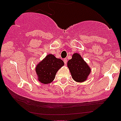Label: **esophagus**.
Instances as JSON below:
<instances>
[{"label":"esophagus","mask_w":121,"mask_h":121,"mask_svg":"<svg viewBox=\"0 0 121 121\" xmlns=\"http://www.w3.org/2000/svg\"><path fill=\"white\" fill-rule=\"evenodd\" d=\"M64 62L65 64H66V63H67V59H66V58L64 59Z\"/></svg>","instance_id":"34e87169"}]
</instances>
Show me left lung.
<instances>
[{
	"label": "left lung",
	"mask_w": 121,
	"mask_h": 121,
	"mask_svg": "<svg viewBox=\"0 0 121 121\" xmlns=\"http://www.w3.org/2000/svg\"><path fill=\"white\" fill-rule=\"evenodd\" d=\"M67 65L72 78L74 81L78 82L85 81L91 73L89 66L77 53L73 54L72 59L68 61Z\"/></svg>",
	"instance_id": "obj_1"
}]
</instances>
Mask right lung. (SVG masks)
Here are the masks:
<instances>
[{
  "instance_id": "add662e5",
  "label": "right lung",
  "mask_w": 121,
  "mask_h": 121,
  "mask_svg": "<svg viewBox=\"0 0 121 121\" xmlns=\"http://www.w3.org/2000/svg\"><path fill=\"white\" fill-rule=\"evenodd\" d=\"M64 65L63 61L54 55H48L36 67L38 80L43 84H49L53 81L58 70Z\"/></svg>"
}]
</instances>
